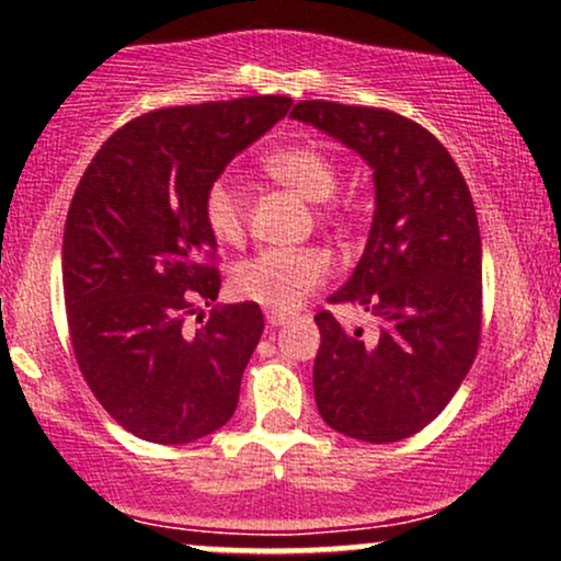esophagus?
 <instances>
[{
    "mask_svg": "<svg viewBox=\"0 0 561 561\" xmlns=\"http://www.w3.org/2000/svg\"><path fill=\"white\" fill-rule=\"evenodd\" d=\"M289 319H293V313H285V311H266L268 327H282V324H287Z\"/></svg>",
    "mask_w": 561,
    "mask_h": 561,
    "instance_id": "1",
    "label": "esophagus"
}]
</instances>
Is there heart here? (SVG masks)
<instances>
[{
  "label": "heart",
  "mask_w": 561,
  "mask_h": 561,
  "mask_svg": "<svg viewBox=\"0 0 561 561\" xmlns=\"http://www.w3.org/2000/svg\"><path fill=\"white\" fill-rule=\"evenodd\" d=\"M263 169L308 203H324L337 186V165L319 147H285L263 160ZM203 216L216 240L237 242L244 229V203L234 184L218 179L203 199ZM332 272V259L321 248H272L237 263L231 285L244 300L272 311H293Z\"/></svg>",
  "instance_id": "b5f03b06"
}]
</instances>
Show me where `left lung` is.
Listing matches in <instances>:
<instances>
[{"instance_id":"obj_1","label":"left lung","mask_w":561,"mask_h":561,"mask_svg":"<svg viewBox=\"0 0 561 561\" xmlns=\"http://www.w3.org/2000/svg\"><path fill=\"white\" fill-rule=\"evenodd\" d=\"M289 118L356 152L375 182L362 261L330 300L362 306L377 332H347L330 311L317 313L319 414L356 440H403L446 409L478 353L482 242L472 195L446 147L403 115L306 100Z\"/></svg>"}]
</instances>
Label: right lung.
Instances as JSON below:
<instances>
[{
  "label": "right lung",
  "instance_id": "add662e5",
  "mask_svg": "<svg viewBox=\"0 0 561 561\" xmlns=\"http://www.w3.org/2000/svg\"><path fill=\"white\" fill-rule=\"evenodd\" d=\"M289 96L147 113L102 145L70 199L62 289L81 375L121 427L182 446L234 416L242 371L263 332L259 302L210 306L221 276L203 216L231 158L282 121Z\"/></svg>",
  "mask_w": 561,
  "mask_h": 561
}]
</instances>
